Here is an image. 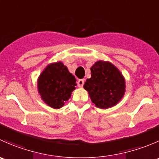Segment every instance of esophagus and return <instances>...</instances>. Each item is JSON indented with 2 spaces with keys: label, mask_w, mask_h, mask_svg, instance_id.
Returning <instances> with one entry per match:
<instances>
[{
  "label": "esophagus",
  "mask_w": 159,
  "mask_h": 159,
  "mask_svg": "<svg viewBox=\"0 0 159 159\" xmlns=\"http://www.w3.org/2000/svg\"><path fill=\"white\" fill-rule=\"evenodd\" d=\"M84 84V79H79L78 81V86L79 88L83 87Z\"/></svg>",
  "instance_id": "esophagus-1"
}]
</instances>
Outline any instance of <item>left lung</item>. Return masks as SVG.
I'll return each mask as SVG.
<instances>
[{"instance_id": "8db88e82", "label": "left lung", "mask_w": 159, "mask_h": 159, "mask_svg": "<svg viewBox=\"0 0 159 159\" xmlns=\"http://www.w3.org/2000/svg\"><path fill=\"white\" fill-rule=\"evenodd\" d=\"M91 78L86 80L84 89L91 102L99 108L114 106L122 98L125 81L118 68L108 61H98L91 68Z\"/></svg>"}]
</instances>
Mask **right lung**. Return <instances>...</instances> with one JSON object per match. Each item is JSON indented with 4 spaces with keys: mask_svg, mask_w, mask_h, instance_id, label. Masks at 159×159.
<instances>
[{
    "mask_svg": "<svg viewBox=\"0 0 159 159\" xmlns=\"http://www.w3.org/2000/svg\"><path fill=\"white\" fill-rule=\"evenodd\" d=\"M76 85L75 76L61 61L49 65L38 80L41 98L53 108H61L70 98Z\"/></svg>",
    "mask_w": 159,
    "mask_h": 159,
    "instance_id": "right-lung-1",
    "label": "right lung"
}]
</instances>
